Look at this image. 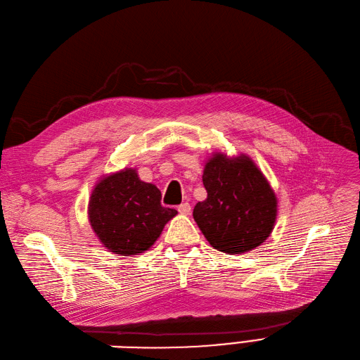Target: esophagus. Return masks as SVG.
I'll return each instance as SVG.
<instances>
[{"label":"esophagus","mask_w":360,"mask_h":360,"mask_svg":"<svg viewBox=\"0 0 360 360\" xmlns=\"http://www.w3.org/2000/svg\"><path fill=\"white\" fill-rule=\"evenodd\" d=\"M178 212L182 213V214H188L191 212V206L190 202H182V205L178 206Z\"/></svg>","instance_id":"esophagus-1"}]
</instances>
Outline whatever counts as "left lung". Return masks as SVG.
<instances>
[{
    "mask_svg": "<svg viewBox=\"0 0 360 360\" xmlns=\"http://www.w3.org/2000/svg\"><path fill=\"white\" fill-rule=\"evenodd\" d=\"M207 198L193 216L219 252L240 255L269 237L276 219V197L262 172L247 155L226 159L214 154L202 174Z\"/></svg>",
    "mask_w": 360,
    "mask_h": 360,
    "instance_id": "8db88e82",
    "label": "left lung"
}]
</instances>
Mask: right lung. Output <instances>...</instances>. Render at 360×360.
<instances>
[{"label":"right lung","instance_id":"obj_1","mask_svg":"<svg viewBox=\"0 0 360 360\" xmlns=\"http://www.w3.org/2000/svg\"><path fill=\"white\" fill-rule=\"evenodd\" d=\"M162 193L134 169L104 178L92 191L88 216L100 241L122 256L143 253L178 212L162 206Z\"/></svg>","mask_w":360,"mask_h":360}]
</instances>
